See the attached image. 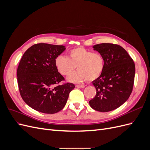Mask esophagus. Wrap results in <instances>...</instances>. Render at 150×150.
<instances>
[{"label": "esophagus", "instance_id": "1", "mask_svg": "<svg viewBox=\"0 0 150 150\" xmlns=\"http://www.w3.org/2000/svg\"><path fill=\"white\" fill-rule=\"evenodd\" d=\"M76 87L78 88H84V85H80V84H76Z\"/></svg>", "mask_w": 150, "mask_h": 150}]
</instances>
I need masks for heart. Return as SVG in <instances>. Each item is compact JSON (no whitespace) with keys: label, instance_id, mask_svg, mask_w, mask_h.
I'll return each mask as SVG.
<instances>
[{"label":"heart","instance_id":"heart-1","mask_svg":"<svg viewBox=\"0 0 150 150\" xmlns=\"http://www.w3.org/2000/svg\"><path fill=\"white\" fill-rule=\"evenodd\" d=\"M55 64L62 76L69 75L77 67L78 70L69 76L68 80L81 83L98 79L104 70V59L101 54L79 47L70 50L67 57L62 55L57 56Z\"/></svg>","mask_w":150,"mask_h":150}]
</instances>
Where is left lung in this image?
<instances>
[{
  "mask_svg": "<svg viewBox=\"0 0 150 150\" xmlns=\"http://www.w3.org/2000/svg\"><path fill=\"white\" fill-rule=\"evenodd\" d=\"M93 48L103 56L104 68L101 75L93 81L96 94L89 103L96 111H111L129 98L133 88L135 65L128 53L119 45L102 43L94 45Z\"/></svg>",
  "mask_w": 150,
  "mask_h": 150,
  "instance_id": "8db88e82",
  "label": "left lung"
}]
</instances>
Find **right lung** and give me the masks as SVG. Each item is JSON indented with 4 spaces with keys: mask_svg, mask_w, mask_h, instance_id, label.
Instances as JSON below:
<instances>
[{
    "mask_svg": "<svg viewBox=\"0 0 150 150\" xmlns=\"http://www.w3.org/2000/svg\"><path fill=\"white\" fill-rule=\"evenodd\" d=\"M66 49L64 46L35 44L24 52L17 71L20 94L34 110L47 114L62 110L74 84H59L64 78L58 72L56 58Z\"/></svg>",
    "mask_w": 150,
    "mask_h": 150,
    "instance_id": "obj_1",
    "label": "right lung"
}]
</instances>
